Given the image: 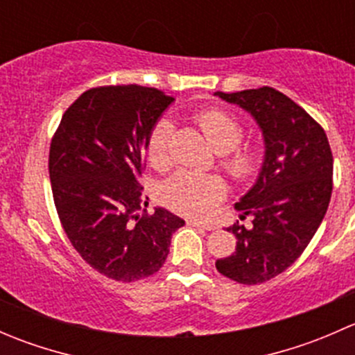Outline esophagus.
<instances>
[{
  "label": "esophagus",
  "mask_w": 355,
  "mask_h": 355,
  "mask_svg": "<svg viewBox=\"0 0 355 355\" xmlns=\"http://www.w3.org/2000/svg\"><path fill=\"white\" fill-rule=\"evenodd\" d=\"M187 223H189V225H192V227L204 228V230H216V227H214V225L202 223V221H198V220H187Z\"/></svg>",
  "instance_id": "1"
}]
</instances>
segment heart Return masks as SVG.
I'll list each match as a JSON object with an SVG mask.
<instances>
[{
    "mask_svg": "<svg viewBox=\"0 0 355 355\" xmlns=\"http://www.w3.org/2000/svg\"><path fill=\"white\" fill-rule=\"evenodd\" d=\"M200 132L214 151L223 155L221 166L235 182H247L256 177L263 166V148L259 144H241L244 125L239 118L220 108L199 111L194 116ZM171 121L161 118L155 123L146 142V155L156 170L170 166ZM164 202L175 211L192 218H209L227 196V185L216 175H199L178 171L168 178L161 189Z\"/></svg>",
    "mask_w": 355,
    "mask_h": 355,
    "instance_id": "heart-1",
    "label": "heart"
}]
</instances>
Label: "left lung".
Returning <instances> with one entry per match:
<instances>
[{
  "mask_svg": "<svg viewBox=\"0 0 355 355\" xmlns=\"http://www.w3.org/2000/svg\"><path fill=\"white\" fill-rule=\"evenodd\" d=\"M249 111L264 137V161L256 184L235 204L237 237L232 256L216 261L223 277L257 285L284 273L304 252L327 214L333 189V156L323 127L273 87L214 92Z\"/></svg>",
  "mask_w": 355,
  "mask_h": 355,
  "instance_id": "left-lung-1",
  "label": "left lung"
}]
</instances>
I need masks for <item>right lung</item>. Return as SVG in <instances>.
Segmentation results:
<instances>
[{
  "mask_svg": "<svg viewBox=\"0 0 355 355\" xmlns=\"http://www.w3.org/2000/svg\"><path fill=\"white\" fill-rule=\"evenodd\" d=\"M171 103L135 84L89 89L51 139L49 178L63 230L82 259L111 280L159 271L171 235L185 223L163 207L148 214L139 184L149 132Z\"/></svg>",
  "mask_w": 355,
  "mask_h": 355,
  "instance_id": "add662e5",
  "label": "right lung"
}]
</instances>
